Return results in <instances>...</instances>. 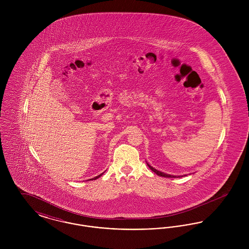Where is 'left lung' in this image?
<instances>
[{"mask_svg": "<svg viewBox=\"0 0 249 249\" xmlns=\"http://www.w3.org/2000/svg\"><path fill=\"white\" fill-rule=\"evenodd\" d=\"M146 164L147 166L150 168V170L151 171H153L155 174H157L158 176H160V177H162V178H182V177H184V176H173V175H169V174H165V173H162V172H160V171H158L157 169H155L153 168L152 166L149 165L147 162H146ZM185 177H186V175H185Z\"/></svg>", "mask_w": 249, "mask_h": 249, "instance_id": "left-lung-1", "label": "left lung"}]
</instances>
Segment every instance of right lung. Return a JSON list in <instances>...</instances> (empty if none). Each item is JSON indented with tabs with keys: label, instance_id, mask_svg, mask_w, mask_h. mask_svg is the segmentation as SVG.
<instances>
[{
	"label": "right lung",
	"instance_id": "add662e5",
	"mask_svg": "<svg viewBox=\"0 0 249 249\" xmlns=\"http://www.w3.org/2000/svg\"><path fill=\"white\" fill-rule=\"evenodd\" d=\"M103 175H104V173H103V174H101V175H99V176H97V177H95V178H91V179H92V180H96L97 178H99L100 177H102ZM91 179H90V180H91Z\"/></svg>",
	"mask_w": 249,
	"mask_h": 249
}]
</instances>
